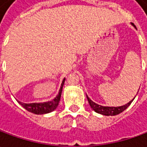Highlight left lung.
I'll use <instances>...</instances> for the list:
<instances>
[{"mask_svg": "<svg viewBox=\"0 0 147 147\" xmlns=\"http://www.w3.org/2000/svg\"><path fill=\"white\" fill-rule=\"evenodd\" d=\"M87 98H88V103L90 105V106L92 107V109L98 113L100 115H107V116H113V115H117L119 114H120L121 112H123V110H125L127 109V107L131 105V103L133 102V100L134 98L130 100L127 104L124 105H122V106H117V107H110V106H103V105H100L96 104L93 102L91 99L88 97L87 96Z\"/></svg>", "mask_w": 147, "mask_h": 147, "instance_id": "left-lung-1", "label": "left lung"}]
</instances>
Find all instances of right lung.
<instances>
[{"label":"right lung","mask_w":147,"mask_h":147,"mask_svg":"<svg viewBox=\"0 0 147 147\" xmlns=\"http://www.w3.org/2000/svg\"><path fill=\"white\" fill-rule=\"evenodd\" d=\"M65 81V78H64L63 82L61 83V87L59 88V93L55 96V98H54L51 101L43 102V103H30V104H26V103H23L20 101H18V102L25 110L31 112L32 114H35V115H43V114H47L50 112H52L53 110L56 109V107L59 105L60 96H61V92H62V88L64 86Z\"/></svg>","instance_id":"1"}]
</instances>
